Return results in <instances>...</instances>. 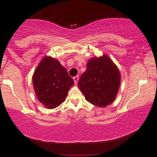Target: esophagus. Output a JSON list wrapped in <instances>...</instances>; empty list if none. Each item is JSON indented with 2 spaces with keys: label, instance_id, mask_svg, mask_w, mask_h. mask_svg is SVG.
Listing matches in <instances>:
<instances>
[{
  "label": "esophagus",
  "instance_id": "obj_1",
  "mask_svg": "<svg viewBox=\"0 0 157 157\" xmlns=\"http://www.w3.org/2000/svg\"><path fill=\"white\" fill-rule=\"evenodd\" d=\"M74 83L76 84V83H78V76L74 77Z\"/></svg>",
  "mask_w": 157,
  "mask_h": 157
}]
</instances>
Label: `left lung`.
Segmentation results:
<instances>
[{"label": "left lung", "instance_id": "obj_1", "mask_svg": "<svg viewBox=\"0 0 157 157\" xmlns=\"http://www.w3.org/2000/svg\"><path fill=\"white\" fill-rule=\"evenodd\" d=\"M121 81L119 71L106 55L87 63L78 86L85 98L96 106L105 107L114 101Z\"/></svg>", "mask_w": 157, "mask_h": 157}]
</instances>
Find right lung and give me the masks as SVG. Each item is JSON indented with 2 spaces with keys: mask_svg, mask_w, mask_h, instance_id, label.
Returning <instances> with one entry per match:
<instances>
[{
  "mask_svg": "<svg viewBox=\"0 0 157 157\" xmlns=\"http://www.w3.org/2000/svg\"><path fill=\"white\" fill-rule=\"evenodd\" d=\"M74 81L56 59L45 57L36 68L33 85L40 103L48 109L61 104Z\"/></svg>",
  "mask_w": 157,
  "mask_h": 157,
  "instance_id": "1",
  "label": "right lung"
}]
</instances>
